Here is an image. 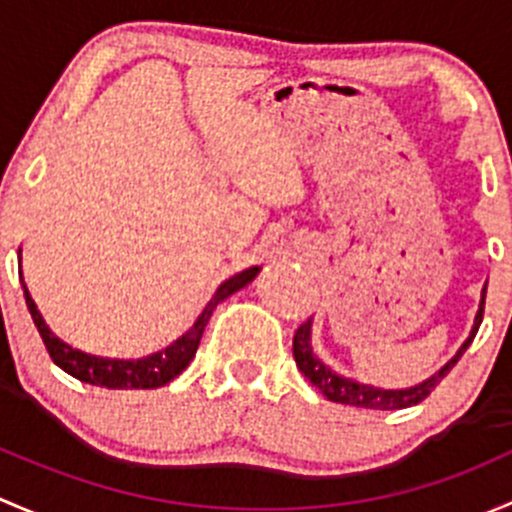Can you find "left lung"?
Returning <instances> with one entry per match:
<instances>
[{
  "label": "left lung",
  "mask_w": 512,
  "mask_h": 512,
  "mask_svg": "<svg viewBox=\"0 0 512 512\" xmlns=\"http://www.w3.org/2000/svg\"><path fill=\"white\" fill-rule=\"evenodd\" d=\"M483 305H486V286H483L481 293V305H478V313L473 318V328L468 333L466 342L458 347L456 355L441 367L439 372L431 374L429 379H424L421 384H414V387L407 389H382V387H374V384H362L357 379L345 377V374H337L333 367L325 365L318 355L313 352V318L305 320L298 330H295L293 337V357H295V365L298 370L305 374V377L313 382V387H318L330 402L337 404H350V407H360V409H407L414 407V404L424 402L426 397L431 394V389L451 372V367L456 365L458 357L468 350V345L473 342L476 337L478 328H481V320H483Z\"/></svg>",
  "instance_id": "obj_1"
}]
</instances>
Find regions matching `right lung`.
Segmentation results:
<instances>
[{"label":"right lung","instance_id":"1","mask_svg":"<svg viewBox=\"0 0 512 512\" xmlns=\"http://www.w3.org/2000/svg\"><path fill=\"white\" fill-rule=\"evenodd\" d=\"M261 268H246V271L236 273L229 281H224L217 288V293L212 295V300L207 303V308L202 310L197 320H194L192 328L187 330L179 340L172 342L170 347H165L162 352L155 355H147L142 360H115V357H98L88 355V352L76 350L68 342H63L59 335L51 333V328L46 325V320L41 318L39 308L31 300V293L26 291L24 283V298L29 305V313L34 318L36 330H39L41 340H44L46 350H49L51 360L61 367L63 372L71 374V377L81 379V382L93 384V387H105V389H155L165 387L167 382L177 377L189 362L197 355L199 340H202L204 328H207L209 318H212V310L217 308L224 298H229L231 293L241 291L244 286H249L251 281L258 276Z\"/></svg>","mask_w":512,"mask_h":512}]
</instances>
